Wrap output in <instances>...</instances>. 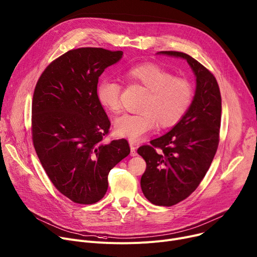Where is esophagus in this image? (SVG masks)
Segmentation results:
<instances>
[{
    "label": "esophagus",
    "mask_w": 257,
    "mask_h": 257,
    "mask_svg": "<svg viewBox=\"0 0 257 257\" xmlns=\"http://www.w3.org/2000/svg\"><path fill=\"white\" fill-rule=\"evenodd\" d=\"M130 146H131V156L132 157L137 156V152H136V146L134 145L133 142H130Z\"/></svg>",
    "instance_id": "esophagus-1"
}]
</instances>
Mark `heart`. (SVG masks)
<instances>
[{
  "label": "heart",
  "mask_w": 257,
  "mask_h": 257,
  "mask_svg": "<svg viewBox=\"0 0 257 257\" xmlns=\"http://www.w3.org/2000/svg\"><path fill=\"white\" fill-rule=\"evenodd\" d=\"M131 82L146 90L137 114H124L115 120L114 130L131 142L141 140L156 125L166 128L177 123L191 107L194 87L191 81L155 63L132 66L125 72ZM121 86L113 80H101L96 86V97L103 108L117 113L121 109Z\"/></svg>",
  "instance_id": "heart-1"
}]
</instances>
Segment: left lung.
<instances>
[{
	"instance_id": "obj_1",
	"label": "left lung",
	"mask_w": 257,
	"mask_h": 257,
	"mask_svg": "<svg viewBox=\"0 0 257 257\" xmlns=\"http://www.w3.org/2000/svg\"><path fill=\"white\" fill-rule=\"evenodd\" d=\"M158 54L187 60L196 77L195 95L185 116L170 132L138 148L146 162L141 177L144 196L156 205L172 206L197 189L213 162L219 144L222 104L216 78L197 60L182 52Z\"/></svg>"
}]
</instances>
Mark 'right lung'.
Here are the masks:
<instances>
[{
    "mask_svg": "<svg viewBox=\"0 0 257 257\" xmlns=\"http://www.w3.org/2000/svg\"><path fill=\"white\" fill-rule=\"evenodd\" d=\"M122 55L101 48L68 51L44 69L34 90V148L53 185L75 203L99 201L110 170L131 153L125 139L102 142L111 123L96 97L100 74Z\"/></svg>",
    "mask_w": 257,
    "mask_h": 257,
    "instance_id": "add662e5",
    "label": "right lung"
}]
</instances>
